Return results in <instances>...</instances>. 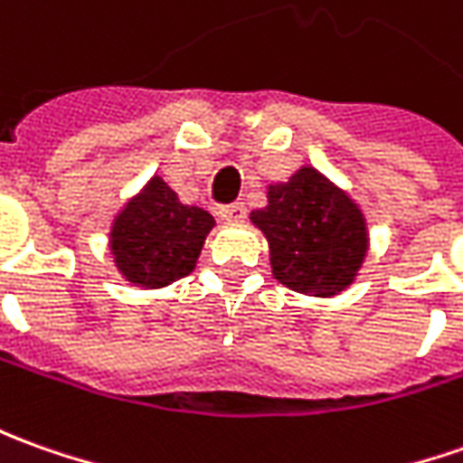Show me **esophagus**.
<instances>
[{"label": "esophagus", "instance_id": "1", "mask_svg": "<svg viewBox=\"0 0 463 463\" xmlns=\"http://www.w3.org/2000/svg\"><path fill=\"white\" fill-rule=\"evenodd\" d=\"M220 218L225 222H243L245 220V205L243 203H231V205L220 207Z\"/></svg>", "mask_w": 463, "mask_h": 463}]
</instances>
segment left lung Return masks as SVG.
Wrapping results in <instances>:
<instances>
[{
  "label": "left lung",
  "mask_w": 463,
  "mask_h": 463,
  "mask_svg": "<svg viewBox=\"0 0 463 463\" xmlns=\"http://www.w3.org/2000/svg\"><path fill=\"white\" fill-rule=\"evenodd\" d=\"M269 248L273 276L309 297H332L354 281L367 253L360 207L314 166L269 187V205L250 213Z\"/></svg>",
  "instance_id": "1"
}]
</instances>
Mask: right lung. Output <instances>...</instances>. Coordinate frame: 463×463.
<instances>
[{
  "label": "right lung",
  "mask_w": 463,
  "mask_h": 463,
  "mask_svg": "<svg viewBox=\"0 0 463 463\" xmlns=\"http://www.w3.org/2000/svg\"><path fill=\"white\" fill-rule=\"evenodd\" d=\"M213 225L207 210L182 205L165 179L154 177L113 220V263L131 284H172L194 269Z\"/></svg>",
  "instance_id": "right-lung-1"
}]
</instances>
